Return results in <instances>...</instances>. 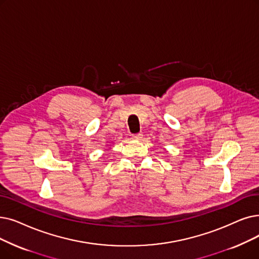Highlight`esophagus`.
<instances>
[{"instance_id":"34e87169","label":"esophagus","mask_w":259,"mask_h":259,"mask_svg":"<svg viewBox=\"0 0 259 259\" xmlns=\"http://www.w3.org/2000/svg\"><path fill=\"white\" fill-rule=\"evenodd\" d=\"M143 137V133L142 132H139V133H136V134H132V139L134 140H141Z\"/></svg>"}]
</instances>
